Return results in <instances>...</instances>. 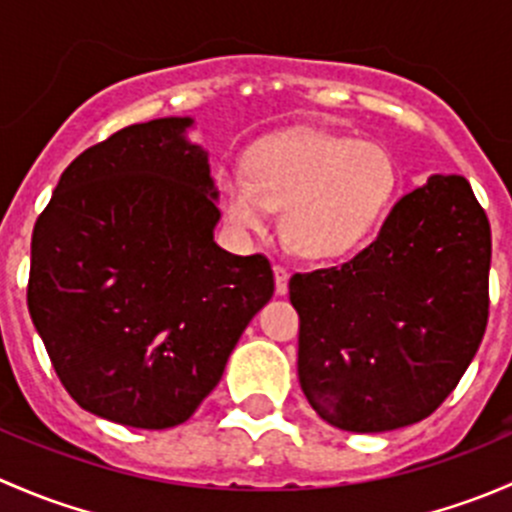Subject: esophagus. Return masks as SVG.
Here are the masks:
<instances>
[{"mask_svg": "<svg viewBox=\"0 0 512 512\" xmlns=\"http://www.w3.org/2000/svg\"><path fill=\"white\" fill-rule=\"evenodd\" d=\"M272 270H275V292L280 294V297H285L289 289V270L285 265H275Z\"/></svg>", "mask_w": 512, "mask_h": 512, "instance_id": "obj_1", "label": "esophagus"}]
</instances>
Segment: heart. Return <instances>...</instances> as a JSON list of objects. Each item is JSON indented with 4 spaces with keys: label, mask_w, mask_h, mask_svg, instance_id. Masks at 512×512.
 I'll use <instances>...</instances> for the list:
<instances>
[{
    "label": "heart",
    "mask_w": 512,
    "mask_h": 512,
    "mask_svg": "<svg viewBox=\"0 0 512 512\" xmlns=\"http://www.w3.org/2000/svg\"><path fill=\"white\" fill-rule=\"evenodd\" d=\"M399 168L376 141L294 133L260 143L247 178H220L225 220L242 237L262 235L282 210V235L304 260H334L359 247L389 210Z\"/></svg>",
    "instance_id": "obj_1"
}]
</instances>
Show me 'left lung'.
I'll return each mask as SVG.
<instances>
[{"label":"left lung","instance_id":"left-lung-1","mask_svg":"<svg viewBox=\"0 0 512 512\" xmlns=\"http://www.w3.org/2000/svg\"><path fill=\"white\" fill-rule=\"evenodd\" d=\"M490 223L463 175H431L354 260L294 275L299 386L329 426L381 433L431 416L488 324Z\"/></svg>","mask_w":512,"mask_h":512}]
</instances>
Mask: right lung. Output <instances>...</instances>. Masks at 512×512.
Returning a JSON list of instances; mask_svg holds the SVG:
<instances>
[{
  "mask_svg": "<svg viewBox=\"0 0 512 512\" xmlns=\"http://www.w3.org/2000/svg\"><path fill=\"white\" fill-rule=\"evenodd\" d=\"M190 116L121 128L61 173L32 235L27 304L81 409L188 421L275 292L267 257L215 242L220 190Z\"/></svg>",
  "mask_w": 512,
  "mask_h": 512,
  "instance_id": "1",
  "label": "right lung"
}]
</instances>
